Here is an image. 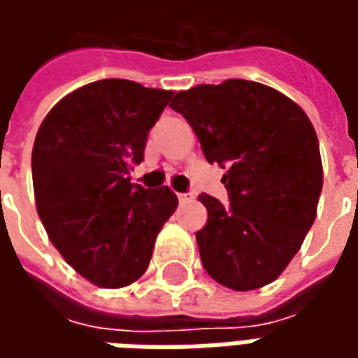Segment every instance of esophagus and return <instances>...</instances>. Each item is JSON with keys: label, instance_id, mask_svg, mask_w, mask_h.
Masks as SVG:
<instances>
[{"label": "esophagus", "instance_id": "34e87169", "mask_svg": "<svg viewBox=\"0 0 358 358\" xmlns=\"http://www.w3.org/2000/svg\"><path fill=\"white\" fill-rule=\"evenodd\" d=\"M176 195H178L180 203H186V201H189V199H192V195H189V194H176Z\"/></svg>", "mask_w": 358, "mask_h": 358}]
</instances>
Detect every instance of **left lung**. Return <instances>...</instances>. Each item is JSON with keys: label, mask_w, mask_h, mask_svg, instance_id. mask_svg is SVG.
I'll return each instance as SVG.
<instances>
[{"label": "left lung", "mask_w": 358, "mask_h": 358, "mask_svg": "<svg viewBox=\"0 0 358 358\" xmlns=\"http://www.w3.org/2000/svg\"><path fill=\"white\" fill-rule=\"evenodd\" d=\"M209 163L228 171L230 205L201 194L207 224L195 234L213 280L236 292L274 282L315 222L322 192L318 138L305 110L264 84L232 78L178 92Z\"/></svg>", "instance_id": "8db88e82"}]
</instances>
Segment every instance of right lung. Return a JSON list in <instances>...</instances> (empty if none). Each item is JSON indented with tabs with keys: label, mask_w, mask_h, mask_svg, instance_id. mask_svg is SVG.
<instances>
[{
	"label": "right lung",
	"mask_w": 358,
	"mask_h": 358,
	"mask_svg": "<svg viewBox=\"0 0 358 358\" xmlns=\"http://www.w3.org/2000/svg\"><path fill=\"white\" fill-rule=\"evenodd\" d=\"M172 95L120 78L92 82L65 95L36 134L40 220L66 263L99 287L136 282L176 210L171 187L145 189L128 176Z\"/></svg>",
	"instance_id": "right-lung-1"
}]
</instances>
